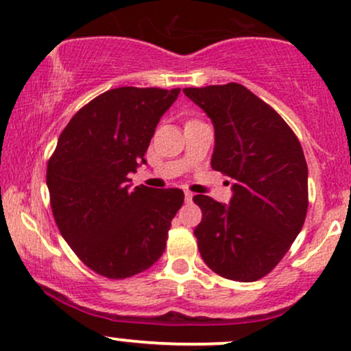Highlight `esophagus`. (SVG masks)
I'll list each match as a JSON object with an SVG mask.
<instances>
[{
  "label": "esophagus",
  "mask_w": 351,
  "mask_h": 351,
  "mask_svg": "<svg viewBox=\"0 0 351 351\" xmlns=\"http://www.w3.org/2000/svg\"><path fill=\"white\" fill-rule=\"evenodd\" d=\"M193 196H195V195H193L191 191H184V199H186L188 203H191V201H193Z\"/></svg>",
  "instance_id": "esophagus-1"
}]
</instances>
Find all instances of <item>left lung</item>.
<instances>
[{"label": "left lung", "instance_id": "1", "mask_svg": "<svg viewBox=\"0 0 351 351\" xmlns=\"http://www.w3.org/2000/svg\"><path fill=\"white\" fill-rule=\"evenodd\" d=\"M184 95L215 125L213 170L234 180L229 204L204 195L195 229L217 276L254 282L280 263L304 226L308 170L299 138L271 106L241 84L188 87Z\"/></svg>", "mask_w": 351, "mask_h": 351}]
</instances>
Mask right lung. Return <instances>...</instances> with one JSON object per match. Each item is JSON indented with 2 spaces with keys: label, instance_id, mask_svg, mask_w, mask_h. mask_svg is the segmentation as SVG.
<instances>
[{
  "label": "right lung",
  "instance_id": "obj_1",
  "mask_svg": "<svg viewBox=\"0 0 351 351\" xmlns=\"http://www.w3.org/2000/svg\"><path fill=\"white\" fill-rule=\"evenodd\" d=\"M180 88L119 87L71 119L47 163L51 208L75 256L107 279L147 271L184 201L178 188L130 189L155 128Z\"/></svg>",
  "mask_w": 351,
  "mask_h": 351
}]
</instances>
